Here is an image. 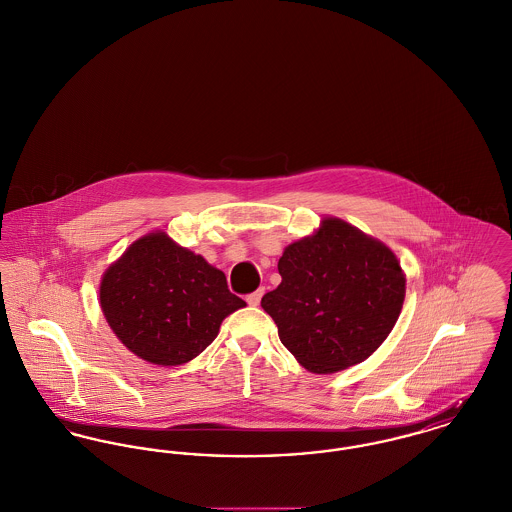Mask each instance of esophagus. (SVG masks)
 <instances>
[{"instance_id": "1", "label": "esophagus", "mask_w": 512, "mask_h": 512, "mask_svg": "<svg viewBox=\"0 0 512 512\" xmlns=\"http://www.w3.org/2000/svg\"><path fill=\"white\" fill-rule=\"evenodd\" d=\"M263 294H265V288H259L257 292H253V294H249V296H247V303H249V305H253V307H257V305L261 303Z\"/></svg>"}]
</instances>
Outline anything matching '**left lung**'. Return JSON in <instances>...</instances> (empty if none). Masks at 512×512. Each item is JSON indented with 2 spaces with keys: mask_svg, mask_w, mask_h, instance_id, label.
Wrapping results in <instances>:
<instances>
[{
  "mask_svg": "<svg viewBox=\"0 0 512 512\" xmlns=\"http://www.w3.org/2000/svg\"><path fill=\"white\" fill-rule=\"evenodd\" d=\"M278 272L282 282L261 305L280 342L319 375L367 360L391 334L406 296L391 247L334 216L290 243Z\"/></svg>",
  "mask_w": 512,
  "mask_h": 512,
  "instance_id": "left-lung-1",
  "label": "left lung"
}]
</instances>
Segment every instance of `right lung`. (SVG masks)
I'll return each instance as SVG.
<instances>
[{
  "mask_svg": "<svg viewBox=\"0 0 512 512\" xmlns=\"http://www.w3.org/2000/svg\"><path fill=\"white\" fill-rule=\"evenodd\" d=\"M100 307L129 352L166 367L197 358L245 301L203 255L156 230L133 241L102 274Z\"/></svg>",
  "mask_w": 512,
  "mask_h": 512,
  "instance_id": "obj_1",
  "label": "right lung"
}]
</instances>
